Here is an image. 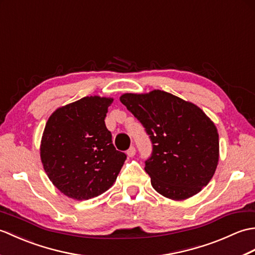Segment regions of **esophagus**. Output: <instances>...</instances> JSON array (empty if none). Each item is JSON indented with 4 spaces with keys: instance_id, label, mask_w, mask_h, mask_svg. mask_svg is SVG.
Segmentation results:
<instances>
[{
    "instance_id": "obj_1",
    "label": "esophagus",
    "mask_w": 255,
    "mask_h": 255,
    "mask_svg": "<svg viewBox=\"0 0 255 255\" xmlns=\"http://www.w3.org/2000/svg\"><path fill=\"white\" fill-rule=\"evenodd\" d=\"M134 154H136V148L134 147H130L127 150V155L129 156V158H132Z\"/></svg>"
}]
</instances>
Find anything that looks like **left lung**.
<instances>
[{"instance_id": "1", "label": "left lung", "mask_w": 255, "mask_h": 255, "mask_svg": "<svg viewBox=\"0 0 255 255\" xmlns=\"http://www.w3.org/2000/svg\"><path fill=\"white\" fill-rule=\"evenodd\" d=\"M119 100L143 125L153 144L144 170L162 196L184 200L213 178L219 161L214 122L194 103L161 90L125 93Z\"/></svg>"}]
</instances>
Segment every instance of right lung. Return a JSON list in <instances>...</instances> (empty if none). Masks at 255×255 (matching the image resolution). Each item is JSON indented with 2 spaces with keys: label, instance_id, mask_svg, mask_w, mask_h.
Returning <instances> with one entry per match:
<instances>
[{
  "label": "right lung",
  "instance_id": "right-lung-1",
  "mask_svg": "<svg viewBox=\"0 0 255 255\" xmlns=\"http://www.w3.org/2000/svg\"><path fill=\"white\" fill-rule=\"evenodd\" d=\"M114 99L99 95L58 107L48 118L40 141L46 174L66 196L86 200L116 182L126 154L112 142L105 117Z\"/></svg>",
  "mask_w": 255,
  "mask_h": 255
}]
</instances>
